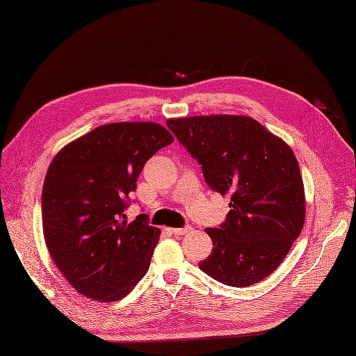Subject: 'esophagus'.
<instances>
[{
	"label": "esophagus",
	"instance_id": "obj_1",
	"mask_svg": "<svg viewBox=\"0 0 356 356\" xmlns=\"http://www.w3.org/2000/svg\"><path fill=\"white\" fill-rule=\"evenodd\" d=\"M172 234H176V236H186L188 232H191V228L190 226H185V228H174L171 229Z\"/></svg>",
	"mask_w": 356,
	"mask_h": 356
}]
</instances>
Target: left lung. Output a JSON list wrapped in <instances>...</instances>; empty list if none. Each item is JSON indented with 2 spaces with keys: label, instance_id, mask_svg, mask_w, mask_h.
I'll return each mask as SVG.
<instances>
[{
  "label": "left lung",
  "instance_id": "obj_1",
  "mask_svg": "<svg viewBox=\"0 0 356 356\" xmlns=\"http://www.w3.org/2000/svg\"><path fill=\"white\" fill-rule=\"evenodd\" d=\"M166 125L202 165L211 190L231 194L225 222L205 229L214 248L199 268L226 286L261 282L305 225V186L293 151L248 116L168 119Z\"/></svg>",
  "mask_w": 356,
  "mask_h": 356
}]
</instances>
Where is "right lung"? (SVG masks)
<instances>
[{
  "mask_svg": "<svg viewBox=\"0 0 356 356\" xmlns=\"http://www.w3.org/2000/svg\"><path fill=\"white\" fill-rule=\"evenodd\" d=\"M172 140L154 122L108 124L53 159L41 197L44 238L79 293L118 301L147 274L161 231L145 214L128 223L125 211L143 165Z\"/></svg>",
  "mask_w": 356,
  "mask_h": 356,
  "instance_id": "obj_1",
  "label": "right lung"
}]
</instances>
